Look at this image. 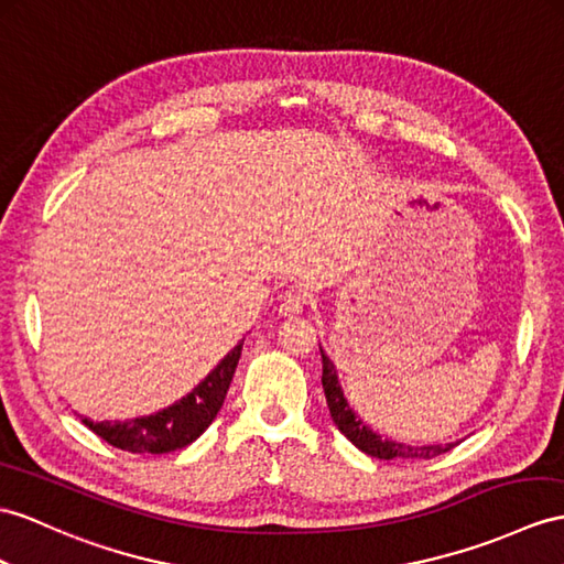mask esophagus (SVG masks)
<instances>
[{"label": "esophagus", "mask_w": 564, "mask_h": 564, "mask_svg": "<svg viewBox=\"0 0 564 564\" xmlns=\"http://www.w3.org/2000/svg\"><path fill=\"white\" fill-rule=\"evenodd\" d=\"M306 306V296L301 292H286L280 301V313L282 315H299Z\"/></svg>", "instance_id": "34e87169"}]
</instances>
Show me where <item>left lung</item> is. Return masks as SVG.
Instances as JSON below:
<instances>
[{
	"label": "left lung",
	"instance_id": "1",
	"mask_svg": "<svg viewBox=\"0 0 564 564\" xmlns=\"http://www.w3.org/2000/svg\"><path fill=\"white\" fill-rule=\"evenodd\" d=\"M321 356H323V390H325L329 416H333L341 435H345L351 445L366 452V455L378 457V459H433L437 455H443V452H449L452 447H455V443L411 447V445L390 441V437H382V435L370 431L368 425L359 416H356L354 409L349 406L345 392H341L333 361L327 359V354L323 349H321Z\"/></svg>",
	"mask_w": 564,
	"mask_h": 564
}]
</instances>
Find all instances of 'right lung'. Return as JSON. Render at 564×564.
Here are the masks:
<instances>
[{
    "mask_svg": "<svg viewBox=\"0 0 564 564\" xmlns=\"http://www.w3.org/2000/svg\"><path fill=\"white\" fill-rule=\"evenodd\" d=\"M243 341L231 349L198 386L172 406L155 411L150 416L129 421H90L84 419L88 429L102 437L105 443L135 455H164L191 445L203 431L215 421L217 411L223 409L229 382L235 378L237 364L241 359Z\"/></svg>",
    "mask_w": 564,
    "mask_h": 564,
    "instance_id": "1",
    "label": "right lung"
}]
</instances>
